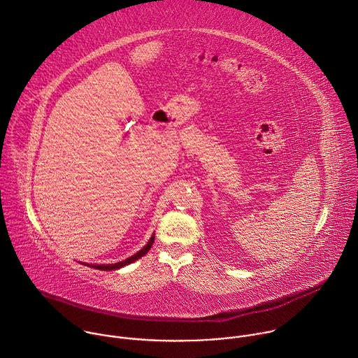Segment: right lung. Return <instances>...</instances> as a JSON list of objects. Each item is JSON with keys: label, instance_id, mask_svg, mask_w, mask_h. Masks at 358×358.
I'll use <instances>...</instances> for the list:
<instances>
[{"label": "right lung", "instance_id": "add662e5", "mask_svg": "<svg viewBox=\"0 0 358 358\" xmlns=\"http://www.w3.org/2000/svg\"><path fill=\"white\" fill-rule=\"evenodd\" d=\"M154 239H155V238L152 236V238L148 241V243H147L140 252H137L136 255L130 256L129 259H126V260H123V262H119V263H115V264H88V266H91V267H94V268H98V270H103V271H110V270L120 268V267H123V266H126V264H130V263L138 260L140 257H143V256L151 249V246H152V243H154Z\"/></svg>", "mask_w": 358, "mask_h": 358}]
</instances>
